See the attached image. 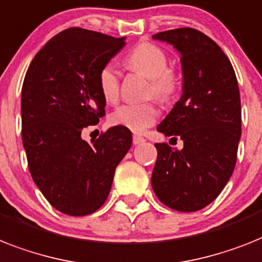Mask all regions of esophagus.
Wrapping results in <instances>:
<instances>
[{"label":"esophagus","instance_id":"34e87169","mask_svg":"<svg viewBox=\"0 0 262 262\" xmlns=\"http://www.w3.org/2000/svg\"><path fill=\"white\" fill-rule=\"evenodd\" d=\"M133 142H134V144H135V146H139V144L144 143V142H146V140H144V138H142V136H139V135H134Z\"/></svg>","mask_w":262,"mask_h":262}]
</instances>
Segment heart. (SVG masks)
<instances>
[{"label":"heart","instance_id":"b5f03b06","mask_svg":"<svg viewBox=\"0 0 262 262\" xmlns=\"http://www.w3.org/2000/svg\"><path fill=\"white\" fill-rule=\"evenodd\" d=\"M127 62L133 69L151 80V94L159 100H170L178 90V79L168 71L167 56L159 47L143 42L131 51ZM99 87L107 103H115L119 96L118 71L114 64L103 67L99 75ZM158 118V110L152 103L124 104L112 112L110 123L112 126L124 127L133 133H143L152 126Z\"/></svg>","mask_w":262,"mask_h":262}]
</instances>
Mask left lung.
Returning <instances> with one entry per match:
<instances>
[{
	"instance_id": "left-lung-1",
	"label": "left lung",
	"mask_w": 262,
	"mask_h": 262,
	"mask_svg": "<svg viewBox=\"0 0 262 262\" xmlns=\"http://www.w3.org/2000/svg\"><path fill=\"white\" fill-rule=\"evenodd\" d=\"M154 40L181 56L182 96L158 131L181 138L183 148L157 143L151 185L162 204L196 211L211 204L230 179L241 138V100L234 69L222 49L191 28L161 32Z\"/></svg>"
}]
</instances>
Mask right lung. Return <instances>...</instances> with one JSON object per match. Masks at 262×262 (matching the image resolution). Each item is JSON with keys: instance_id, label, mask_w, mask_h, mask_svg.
<instances>
[{"instance_id": "1", "label": "right lung", "mask_w": 262, "mask_h": 262, "mask_svg": "<svg viewBox=\"0 0 262 262\" xmlns=\"http://www.w3.org/2000/svg\"><path fill=\"white\" fill-rule=\"evenodd\" d=\"M126 37L69 28L30 62L21 91L23 144L34 183L52 206L87 215L107 200L116 166L133 144L131 131L111 127L90 142L81 131L104 115L103 67Z\"/></svg>"}]
</instances>
